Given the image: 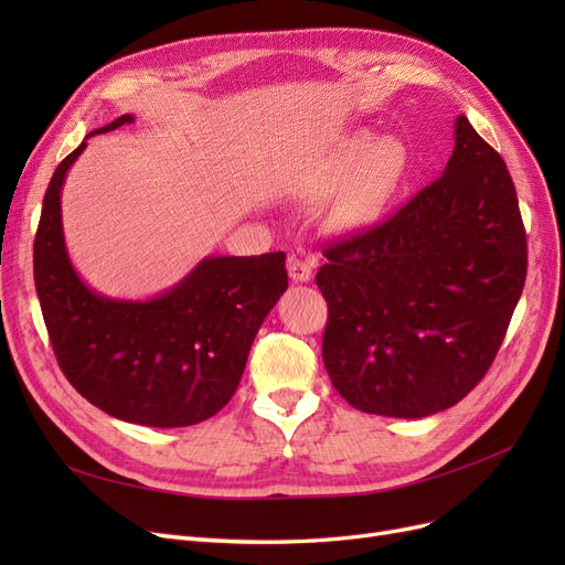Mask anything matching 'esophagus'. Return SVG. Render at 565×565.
<instances>
[{
  "instance_id": "obj_1",
  "label": "esophagus",
  "mask_w": 565,
  "mask_h": 565,
  "mask_svg": "<svg viewBox=\"0 0 565 565\" xmlns=\"http://www.w3.org/2000/svg\"><path fill=\"white\" fill-rule=\"evenodd\" d=\"M313 268H316V259H311V256L289 254L287 270H289V278L295 282H309L313 278Z\"/></svg>"
}]
</instances>
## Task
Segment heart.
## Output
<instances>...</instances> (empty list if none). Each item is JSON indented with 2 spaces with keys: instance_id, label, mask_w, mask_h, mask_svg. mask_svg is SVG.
Segmentation results:
<instances>
[{
  "instance_id": "heart-1",
  "label": "heart",
  "mask_w": 565,
  "mask_h": 565,
  "mask_svg": "<svg viewBox=\"0 0 565 565\" xmlns=\"http://www.w3.org/2000/svg\"><path fill=\"white\" fill-rule=\"evenodd\" d=\"M405 162V148L396 139L372 143L365 136H358L341 148L316 183V193L330 195L354 179L337 198L330 212V226L355 228L377 216L396 188Z\"/></svg>"
}]
</instances>
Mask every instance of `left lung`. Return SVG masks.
<instances>
[{"label": "left lung", "mask_w": 565, "mask_h": 565, "mask_svg": "<svg viewBox=\"0 0 565 565\" xmlns=\"http://www.w3.org/2000/svg\"><path fill=\"white\" fill-rule=\"evenodd\" d=\"M322 254L330 380L361 413L401 419L448 409L486 377L527 268L514 181L465 115L440 179Z\"/></svg>", "instance_id": "8db88e82"}]
</instances>
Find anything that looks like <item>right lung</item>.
Wrapping results in <instances>:
<instances>
[{"label":"right lung","instance_id":"add662e5","mask_svg":"<svg viewBox=\"0 0 565 565\" xmlns=\"http://www.w3.org/2000/svg\"><path fill=\"white\" fill-rule=\"evenodd\" d=\"M131 122L122 115L89 136ZM87 139L51 177L35 235V287L56 361L115 419L158 429L210 419L233 398L252 341L287 289L285 252L207 256L148 301L94 292L71 264L61 224V188Z\"/></svg>","mask_w":565,"mask_h":565}]
</instances>
